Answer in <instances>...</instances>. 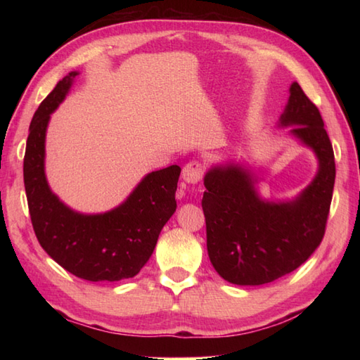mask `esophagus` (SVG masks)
<instances>
[{
    "label": "esophagus",
    "instance_id": "1",
    "mask_svg": "<svg viewBox=\"0 0 360 360\" xmlns=\"http://www.w3.org/2000/svg\"><path fill=\"white\" fill-rule=\"evenodd\" d=\"M202 173L204 168L200 160H190V162L182 168V179H184L187 184H198L202 178Z\"/></svg>",
    "mask_w": 360,
    "mask_h": 360
}]
</instances>
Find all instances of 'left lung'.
I'll list each match as a JSON object with an SVG mask.
<instances>
[{
	"label": "left lung",
	"mask_w": 360,
	"mask_h": 360,
	"mask_svg": "<svg viewBox=\"0 0 360 360\" xmlns=\"http://www.w3.org/2000/svg\"><path fill=\"white\" fill-rule=\"evenodd\" d=\"M278 128L317 158V173L290 200H267L249 167L212 165L204 176L202 210L210 263L226 281L240 286L271 283L295 271L322 241L335 179L334 151L317 106L297 82L289 88Z\"/></svg>",
	"instance_id": "obj_1"
}]
</instances>
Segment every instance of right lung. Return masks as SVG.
<instances>
[{
  "instance_id": "obj_1",
  "label": "right lung",
  "mask_w": 360,
  "mask_h": 360,
  "mask_svg": "<svg viewBox=\"0 0 360 360\" xmlns=\"http://www.w3.org/2000/svg\"><path fill=\"white\" fill-rule=\"evenodd\" d=\"M79 71L57 83L35 111L25 153V188L30 219L48 255L88 281L131 278L148 262L159 233L176 212L179 165L145 174L127 200L108 212L82 213L52 192L44 172L51 114L65 101Z\"/></svg>"
}]
</instances>
